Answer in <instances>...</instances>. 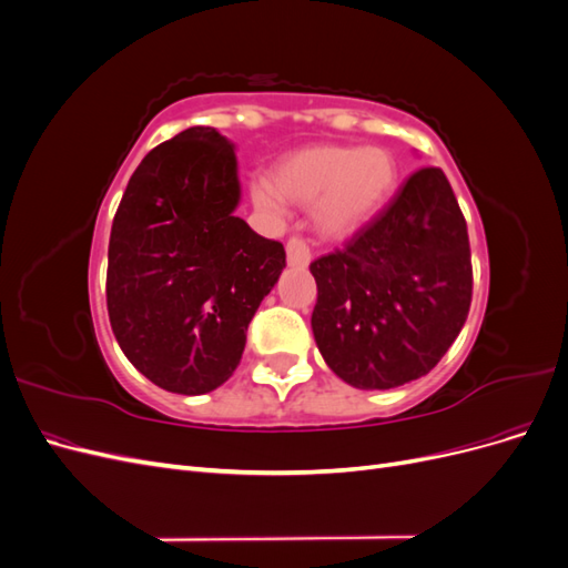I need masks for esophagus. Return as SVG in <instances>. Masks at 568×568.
Returning <instances> with one entry per match:
<instances>
[{"instance_id": "34e87169", "label": "esophagus", "mask_w": 568, "mask_h": 568, "mask_svg": "<svg viewBox=\"0 0 568 568\" xmlns=\"http://www.w3.org/2000/svg\"><path fill=\"white\" fill-rule=\"evenodd\" d=\"M286 263L296 270H305L311 265V246L303 236H291L286 242Z\"/></svg>"}]
</instances>
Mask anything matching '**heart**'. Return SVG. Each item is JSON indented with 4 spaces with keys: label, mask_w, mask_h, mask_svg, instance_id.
<instances>
[{
    "label": "heart",
    "mask_w": 568,
    "mask_h": 568,
    "mask_svg": "<svg viewBox=\"0 0 568 568\" xmlns=\"http://www.w3.org/2000/svg\"><path fill=\"white\" fill-rule=\"evenodd\" d=\"M398 175V161L384 146L317 144L284 156L270 180L251 184V196L263 211H280L282 201L313 203L317 230L346 239L384 209Z\"/></svg>",
    "instance_id": "obj_1"
}]
</instances>
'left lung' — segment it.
<instances>
[{
    "label": "left lung",
    "mask_w": 568,
    "mask_h": 568,
    "mask_svg": "<svg viewBox=\"0 0 568 568\" xmlns=\"http://www.w3.org/2000/svg\"><path fill=\"white\" fill-rule=\"evenodd\" d=\"M313 334L324 363L355 388H395L432 372L471 305V251L440 168L412 173L341 251L311 263Z\"/></svg>",
    "instance_id": "8db88e82"
}]
</instances>
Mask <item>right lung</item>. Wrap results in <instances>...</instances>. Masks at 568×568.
<instances>
[{
  "instance_id": "right-lung-1",
  "label": "right lung",
  "mask_w": 568,
  "mask_h": 568,
  "mask_svg": "<svg viewBox=\"0 0 568 568\" xmlns=\"http://www.w3.org/2000/svg\"><path fill=\"white\" fill-rule=\"evenodd\" d=\"M234 144L189 128L136 165L113 217L106 305L125 357L182 395L225 384L257 305L286 267L280 242L255 234L239 205Z\"/></svg>"
}]
</instances>
